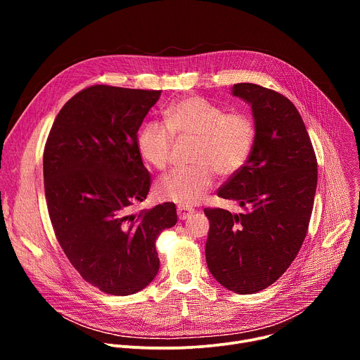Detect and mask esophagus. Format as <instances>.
I'll return each mask as SVG.
<instances>
[{
    "mask_svg": "<svg viewBox=\"0 0 360 360\" xmlns=\"http://www.w3.org/2000/svg\"><path fill=\"white\" fill-rule=\"evenodd\" d=\"M176 212H178V217H179V219L185 221V219L191 218V217L195 214V210H192V208H186V207H178Z\"/></svg>",
    "mask_w": 360,
    "mask_h": 360,
    "instance_id": "34e87169",
    "label": "esophagus"
}]
</instances>
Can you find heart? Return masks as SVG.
<instances>
[{
	"instance_id": "obj_1",
	"label": "heart",
	"mask_w": 360,
	"mask_h": 360,
	"mask_svg": "<svg viewBox=\"0 0 360 360\" xmlns=\"http://www.w3.org/2000/svg\"><path fill=\"white\" fill-rule=\"evenodd\" d=\"M164 124L145 122L136 134V149L145 162L155 169H165L175 138H193L191 161L162 176L157 196L182 207L195 205L212 188L215 171L222 176L236 174L249 160L256 127L253 120L240 111L225 112L214 102L189 96L164 111Z\"/></svg>"
}]
</instances>
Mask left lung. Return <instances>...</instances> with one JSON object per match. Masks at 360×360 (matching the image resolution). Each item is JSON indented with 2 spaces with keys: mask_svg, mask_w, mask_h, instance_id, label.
Returning <instances> with one entry per match:
<instances>
[{
  "mask_svg": "<svg viewBox=\"0 0 360 360\" xmlns=\"http://www.w3.org/2000/svg\"><path fill=\"white\" fill-rule=\"evenodd\" d=\"M232 95L250 105L256 139L249 160L218 196L238 200L246 212L203 210L210 219L205 256L222 286L249 295L276 282L296 258L312 215L318 162L286 96L249 82L235 84Z\"/></svg>",
  "mask_w": 360,
  "mask_h": 360,
  "instance_id": "left-lung-1",
  "label": "left lung"
}]
</instances>
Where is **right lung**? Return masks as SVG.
<instances>
[{
  "mask_svg": "<svg viewBox=\"0 0 360 360\" xmlns=\"http://www.w3.org/2000/svg\"><path fill=\"white\" fill-rule=\"evenodd\" d=\"M161 91L92 85L58 112L44 149V188L56 236L72 266L99 290L127 296L160 271L155 240L175 203L138 214L150 176L136 134Z\"/></svg>",
  "mask_w": 360,
  "mask_h": 360,
  "instance_id": "add662e5",
  "label": "right lung"
}]
</instances>
